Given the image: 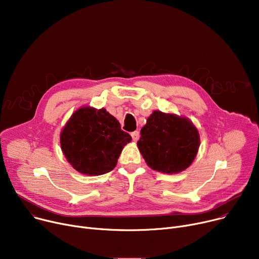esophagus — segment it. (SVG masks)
I'll use <instances>...</instances> for the list:
<instances>
[{
  "label": "esophagus",
  "mask_w": 259,
  "mask_h": 259,
  "mask_svg": "<svg viewBox=\"0 0 259 259\" xmlns=\"http://www.w3.org/2000/svg\"><path fill=\"white\" fill-rule=\"evenodd\" d=\"M131 137H132V140L134 142H138L139 139H140V132L139 131H134L131 133Z\"/></svg>",
  "instance_id": "34e87169"
}]
</instances>
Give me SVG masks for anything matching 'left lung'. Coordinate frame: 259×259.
<instances>
[{"mask_svg": "<svg viewBox=\"0 0 259 259\" xmlns=\"http://www.w3.org/2000/svg\"><path fill=\"white\" fill-rule=\"evenodd\" d=\"M199 133L186 116L154 110L141 130L139 150L146 164L161 173H180L192 164Z\"/></svg>", "mask_w": 259, "mask_h": 259, "instance_id": "8db88e82", "label": "left lung"}]
</instances>
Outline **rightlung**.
Instances as JSON below:
<instances>
[{
    "label": "right lung",
    "mask_w": 259,
    "mask_h": 259,
    "mask_svg": "<svg viewBox=\"0 0 259 259\" xmlns=\"http://www.w3.org/2000/svg\"><path fill=\"white\" fill-rule=\"evenodd\" d=\"M130 134L105 108L83 106L67 120L60 134L62 151L79 173L102 175L113 170Z\"/></svg>",
    "instance_id": "obj_1"
}]
</instances>
